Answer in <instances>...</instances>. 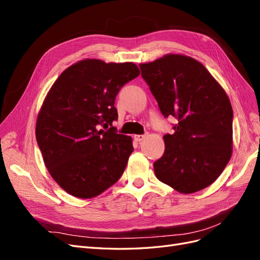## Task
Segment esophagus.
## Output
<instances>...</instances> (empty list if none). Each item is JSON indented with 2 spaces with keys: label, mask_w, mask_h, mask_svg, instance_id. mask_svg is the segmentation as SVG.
Segmentation results:
<instances>
[{
  "label": "esophagus",
  "mask_w": 260,
  "mask_h": 260,
  "mask_svg": "<svg viewBox=\"0 0 260 260\" xmlns=\"http://www.w3.org/2000/svg\"><path fill=\"white\" fill-rule=\"evenodd\" d=\"M145 138L144 135H138V136H135V140L137 141V142H141V141H143Z\"/></svg>",
  "instance_id": "obj_1"
}]
</instances>
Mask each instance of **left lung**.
I'll return each mask as SVG.
<instances>
[{"mask_svg":"<svg viewBox=\"0 0 260 260\" xmlns=\"http://www.w3.org/2000/svg\"><path fill=\"white\" fill-rule=\"evenodd\" d=\"M165 117H175L165 152L154 162L155 175L180 193H194L214 183L232 155L233 111L226 93L196 59L168 54L140 64Z\"/></svg>","mask_w":260,"mask_h":260,"instance_id":"obj_1","label":"left lung"}]
</instances>
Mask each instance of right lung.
Listing matches in <instances>:
<instances>
[{
  "label": "right lung",
  "instance_id": "1",
  "mask_svg": "<svg viewBox=\"0 0 260 260\" xmlns=\"http://www.w3.org/2000/svg\"><path fill=\"white\" fill-rule=\"evenodd\" d=\"M139 75L133 62L89 58L68 67L52 85L36 138L50 175L67 193L95 198L123 174L132 139L113 127L114 105L118 92Z\"/></svg>",
  "mask_w": 260,
  "mask_h": 260
}]
</instances>
